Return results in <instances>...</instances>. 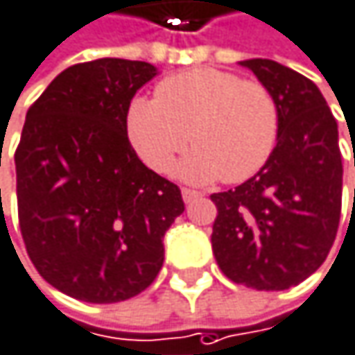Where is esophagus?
I'll return each mask as SVG.
<instances>
[{"label": "esophagus", "mask_w": 355, "mask_h": 355, "mask_svg": "<svg viewBox=\"0 0 355 355\" xmlns=\"http://www.w3.org/2000/svg\"><path fill=\"white\" fill-rule=\"evenodd\" d=\"M201 197V193L199 191H193V189H182V199H184V203H193V201H197Z\"/></svg>", "instance_id": "obj_1"}]
</instances>
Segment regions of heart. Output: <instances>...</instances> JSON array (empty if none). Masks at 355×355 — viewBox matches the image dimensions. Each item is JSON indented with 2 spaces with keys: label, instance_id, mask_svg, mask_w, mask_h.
I'll return each mask as SVG.
<instances>
[{
  "label": "heart",
  "instance_id": "heart-1",
  "mask_svg": "<svg viewBox=\"0 0 355 355\" xmlns=\"http://www.w3.org/2000/svg\"><path fill=\"white\" fill-rule=\"evenodd\" d=\"M278 103L266 85L219 69H193L158 83L154 99L138 97L128 110V136L156 173L178 166L193 182H242L270 158L278 138Z\"/></svg>",
  "mask_w": 355,
  "mask_h": 355
}]
</instances>
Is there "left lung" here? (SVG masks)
<instances>
[{"label":"left lung","instance_id":"obj_1","mask_svg":"<svg viewBox=\"0 0 355 355\" xmlns=\"http://www.w3.org/2000/svg\"><path fill=\"white\" fill-rule=\"evenodd\" d=\"M278 103L268 162L236 189L213 193L211 245L230 280L284 291L315 272L336 242L341 215L338 121L317 85L268 58L242 60Z\"/></svg>","mask_w":355,"mask_h":355}]
</instances>
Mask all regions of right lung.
<instances>
[{
	"label": "right lung",
	"instance_id": "obj_1",
	"mask_svg": "<svg viewBox=\"0 0 355 355\" xmlns=\"http://www.w3.org/2000/svg\"><path fill=\"white\" fill-rule=\"evenodd\" d=\"M152 77L142 60L79 62L26 113L16 148L21 238L40 276L73 299L105 305L146 291L184 211L180 189L128 140L130 103Z\"/></svg>",
	"mask_w": 355,
	"mask_h": 355
}]
</instances>
